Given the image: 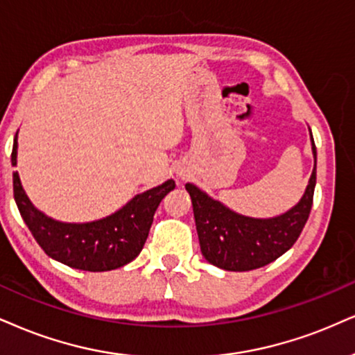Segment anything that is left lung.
Returning <instances> with one entry per match:
<instances>
[{"instance_id": "1", "label": "left lung", "mask_w": 355, "mask_h": 355, "mask_svg": "<svg viewBox=\"0 0 355 355\" xmlns=\"http://www.w3.org/2000/svg\"><path fill=\"white\" fill-rule=\"evenodd\" d=\"M311 141L314 169L309 184L300 202L278 217L240 216L187 182L200 252L209 263L227 271H248L268 265L290 250L298 240L313 205L316 186V144L313 135Z\"/></svg>"}]
</instances>
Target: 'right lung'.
Returning <instances> with one entry per match:
<instances>
[{"label": "right lung", "instance_id": "obj_1", "mask_svg": "<svg viewBox=\"0 0 355 355\" xmlns=\"http://www.w3.org/2000/svg\"><path fill=\"white\" fill-rule=\"evenodd\" d=\"M17 133L12 143L11 164L16 166ZM176 184L173 179L135 196L112 216L87 224H65L44 216L31 202L12 173V191L21 217L39 247L54 260L84 271H108L135 260L143 250L157 205Z\"/></svg>", "mask_w": 355, "mask_h": 355}]
</instances>
